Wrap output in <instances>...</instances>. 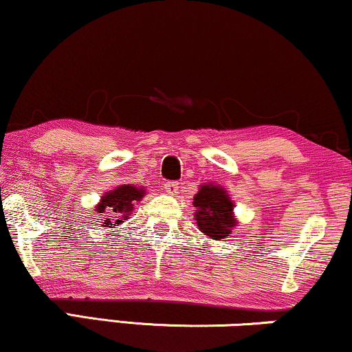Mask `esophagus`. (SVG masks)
Masks as SVG:
<instances>
[{
	"instance_id": "obj_1",
	"label": "esophagus",
	"mask_w": 352,
	"mask_h": 352,
	"mask_svg": "<svg viewBox=\"0 0 352 352\" xmlns=\"http://www.w3.org/2000/svg\"><path fill=\"white\" fill-rule=\"evenodd\" d=\"M165 190L171 195L177 194V190H179V182H177V181H168L165 184Z\"/></svg>"
}]
</instances>
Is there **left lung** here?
I'll list each match as a JSON object with an SVG mask.
<instances>
[{
	"instance_id": "1",
	"label": "left lung",
	"mask_w": 352,
	"mask_h": 352,
	"mask_svg": "<svg viewBox=\"0 0 352 352\" xmlns=\"http://www.w3.org/2000/svg\"><path fill=\"white\" fill-rule=\"evenodd\" d=\"M194 206L197 208L195 221L205 235L219 240L232 232L234 204L219 186H201L194 197Z\"/></svg>"
}]
</instances>
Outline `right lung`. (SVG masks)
<instances>
[{
	"mask_svg": "<svg viewBox=\"0 0 352 352\" xmlns=\"http://www.w3.org/2000/svg\"><path fill=\"white\" fill-rule=\"evenodd\" d=\"M142 195L144 190L128 184L120 186L115 190L105 194L102 197V204L98 205L99 213H104V228H113V226L123 223V219L126 221L134 208V201L141 200Z\"/></svg>",
	"mask_w": 352,
	"mask_h": 352,
	"instance_id": "1",
	"label": "right lung"
}]
</instances>
